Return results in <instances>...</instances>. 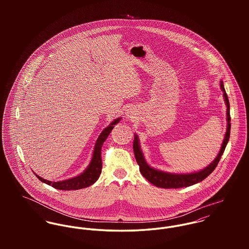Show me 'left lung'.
<instances>
[{
	"label": "left lung",
	"instance_id": "left-lung-1",
	"mask_svg": "<svg viewBox=\"0 0 249 249\" xmlns=\"http://www.w3.org/2000/svg\"><path fill=\"white\" fill-rule=\"evenodd\" d=\"M220 89L223 93V99L224 103L226 106V132L224 135V139L221 143L220 149L216 155V157L213 160L212 163H210L207 167L204 169L197 171V172H193V173H169V172H164L161 170H157L147 164V162L144 159V155L142 153V148L140 145V140L139 136L135 133L134 134V142H133V150L135 154L136 161L140 167V172L142 175V177L148 180L151 184L155 185L156 187L159 188H164V189H178V188H183V187H189L192 185H195L196 183L201 182L207 178L210 174L213 173V170L217 166L221 155L224 152V149L226 147V144L229 141L230 137V128H231V124H230V105L228 101L227 94L224 89L223 81L220 79L219 83Z\"/></svg>",
	"mask_w": 249,
	"mask_h": 249
}]
</instances>
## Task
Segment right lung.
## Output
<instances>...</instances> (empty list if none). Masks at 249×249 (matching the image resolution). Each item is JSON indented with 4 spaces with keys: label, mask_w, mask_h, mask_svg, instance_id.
I'll use <instances>...</instances> for the list:
<instances>
[{
    "label": "right lung",
    "mask_w": 249,
    "mask_h": 249,
    "mask_svg": "<svg viewBox=\"0 0 249 249\" xmlns=\"http://www.w3.org/2000/svg\"><path fill=\"white\" fill-rule=\"evenodd\" d=\"M121 120H122V117L115 119L102 131V133L100 134V136L98 137L96 143H95L94 150L92 152L91 161H90L89 165L87 166V168L81 174L77 175L76 177L68 178V179H65L62 181H56V182L55 181L53 182V181L44 179V178L37 176L36 173H34L36 175V178H38L40 181L44 182L45 184L50 185L57 190H62V191L79 190V189H83V188L89 187L92 184H94L99 179L101 174H102V168H103L102 158H101L102 146H103L105 141L107 140L110 132L112 131V129L114 128V125L117 124Z\"/></svg>",
    "instance_id": "right-lung-1"
}]
</instances>
